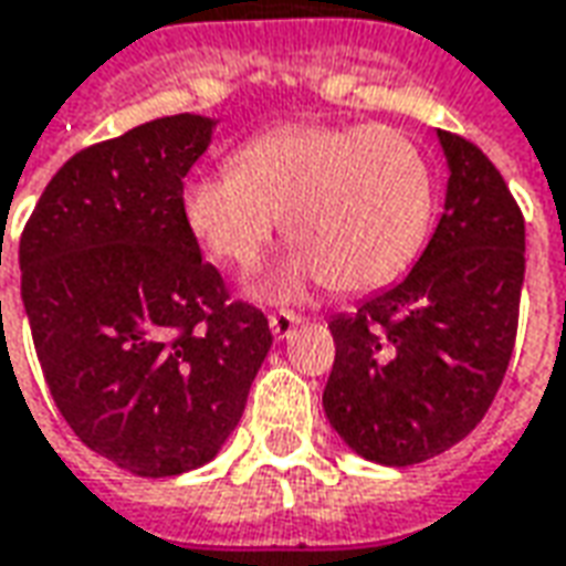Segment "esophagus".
I'll return each mask as SVG.
<instances>
[{"label": "esophagus", "instance_id": "obj_1", "mask_svg": "<svg viewBox=\"0 0 566 566\" xmlns=\"http://www.w3.org/2000/svg\"><path fill=\"white\" fill-rule=\"evenodd\" d=\"M296 324H300V315L294 312H272L270 315V327L275 339H287L296 331Z\"/></svg>", "mask_w": 566, "mask_h": 566}]
</instances>
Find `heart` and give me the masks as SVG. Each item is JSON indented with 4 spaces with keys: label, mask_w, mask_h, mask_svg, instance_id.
Listing matches in <instances>:
<instances>
[{
    "label": "heart",
    "mask_w": 566,
    "mask_h": 566,
    "mask_svg": "<svg viewBox=\"0 0 566 566\" xmlns=\"http://www.w3.org/2000/svg\"><path fill=\"white\" fill-rule=\"evenodd\" d=\"M189 235L235 270H251L279 220L296 244L260 291L275 300L306 284L355 294L413 263L434 217V171L410 134L386 125L294 122L256 134L232 168L189 177L180 192Z\"/></svg>",
    "instance_id": "heart-1"
}]
</instances>
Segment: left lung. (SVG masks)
I'll return each mask as SVG.
<instances>
[{
    "label": "left lung",
    "instance_id": "left-lung-1",
    "mask_svg": "<svg viewBox=\"0 0 566 566\" xmlns=\"http://www.w3.org/2000/svg\"><path fill=\"white\" fill-rule=\"evenodd\" d=\"M448 196L405 279L334 315L324 413L358 457L413 465L484 420L505 377L524 284V217L503 174L465 137L438 132Z\"/></svg>",
    "mask_w": 566,
    "mask_h": 566
}]
</instances>
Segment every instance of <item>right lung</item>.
I'll return each mask as SVG.
<instances>
[{"label":"right lung","instance_id":"1","mask_svg":"<svg viewBox=\"0 0 566 566\" xmlns=\"http://www.w3.org/2000/svg\"><path fill=\"white\" fill-rule=\"evenodd\" d=\"M214 125L180 113L82 149L21 235L51 398L82 444L140 478L214 460L272 346L266 315L229 300L180 214Z\"/></svg>","mask_w":566,"mask_h":566}]
</instances>
